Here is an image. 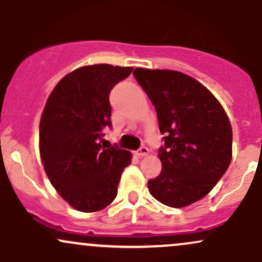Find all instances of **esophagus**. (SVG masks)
<instances>
[{
	"label": "esophagus",
	"mask_w": 262,
	"mask_h": 262,
	"mask_svg": "<svg viewBox=\"0 0 262 262\" xmlns=\"http://www.w3.org/2000/svg\"><path fill=\"white\" fill-rule=\"evenodd\" d=\"M148 154H149V149L146 148V146H144V145L140 146L139 150L137 151V155L140 156V158H141V156H146Z\"/></svg>",
	"instance_id": "esophagus-1"
}]
</instances>
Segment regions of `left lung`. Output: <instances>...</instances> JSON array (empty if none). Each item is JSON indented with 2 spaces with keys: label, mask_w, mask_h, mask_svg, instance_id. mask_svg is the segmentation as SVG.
Here are the masks:
<instances>
[{
  "label": "left lung",
  "mask_w": 262,
  "mask_h": 262,
  "mask_svg": "<svg viewBox=\"0 0 262 262\" xmlns=\"http://www.w3.org/2000/svg\"><path fill=\"white\" fill-rule=\"evenodd\" d=\"M134 77L158 113L165 144L160 175L148 187L165 206L182 208L209 193L231 161L233 130L224 108L193 77L137 68Z\"/></svg>",
  "instance_id": "1"
}]
</instances>
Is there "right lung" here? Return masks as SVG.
<instances>
[{
    "mask_svg": "<svg viewBox=\"0 0 262 262\" xmlns=\"http://www.w3.org/2000/svg\"><path fill=\"white\" fill-rule=\"evenodd\" d=\"M132 71L130 66H82L65 75L45 103L39 125L44 170L60 196L80 212L110 206L132 162L128 150L101 145L111 127V90Z\"/></svg>",
    "mask_w": 262,
    "mask_h": 262,
    "instance_id": "add662e5",
    "label": "right lung"
}]
</instances>
